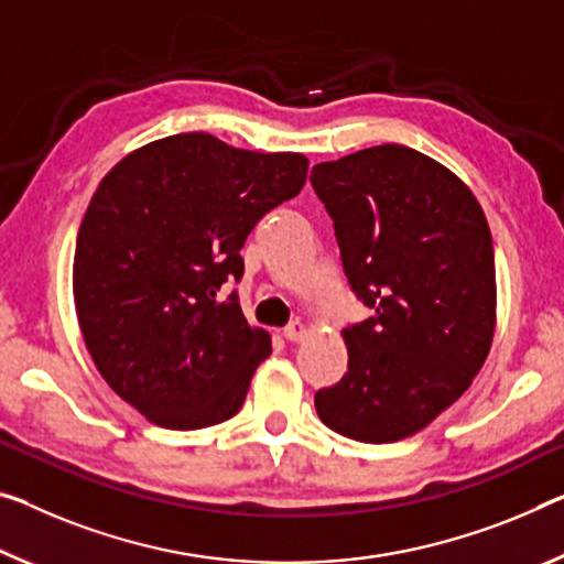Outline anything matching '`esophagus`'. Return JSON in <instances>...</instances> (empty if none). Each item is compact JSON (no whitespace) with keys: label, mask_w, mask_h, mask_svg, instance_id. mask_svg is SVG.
<instances>
[{"label":"esophagus","mask_w":564,"mask_h":564,"mask_svg":"<svg viewBox=\"0 0 564 564\" xmlns=\"http://www.w3.org/2000/svg\"><path fill=\"white\" fill-rule=\"evenodd\" d=\"M282 335H284V340H290V343H300V340H305L307 327L302 325L300 319H294V323H290L288 327H284Z\"/></svg>","instance_id":"1"}]
</instances>
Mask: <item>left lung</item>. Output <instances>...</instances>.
<instances>
[{
	"label": "left lung",
	"instance_id": "8db88e82",
	"mask_svg": "<svg viewBox=\"0 0 564 564\" xmlns=\"http://www.w3.org/2000/svg\"><path fill=\"white\" fill-rule=\"evenodd\" d=\"M350 290L376 315L345 327L348 372L319 421L366 444L426 429L487 360L497 323L491 231L462 178L409 145L317 163Z\"/></svg>",
	"mask_w": 564,
	"mask_h": 564
}]
</instances>
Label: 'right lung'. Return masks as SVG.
<instances>
[{"label":"right lung","instance_id":"obj_1","mask_svg":"<svg viewBox=\"0 0 564 564\" xmlns=\"http://www.w3.org/2000/svg\"><path fill=\"white\" fill-rule=\"evenodd\" d=\"M305 178L302 153L178 133L100 181L75 245L77 323L100 376L155 426L194 431L239 413L272 343L237 292H219L245 274L249 231Z\"/></svg>","mask_w":564,"mask_h":564}]
</instances>
